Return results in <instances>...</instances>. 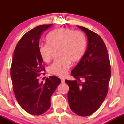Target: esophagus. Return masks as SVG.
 <instances>
[{"instance_id": "1", "label": "esophagus", "mask_w": 124, "mask_h": 124, "mask_svg": "<svg viewBox=\"0 0 124 124\" xmlns=\"http://www.w3.org/2000/svg\"><path fill=\"white\" fill-rule=\"evenodd\" d=\"M61 83H65V79H63V78H61Z\"/></svg>"}]
</instances>
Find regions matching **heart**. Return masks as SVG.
Instances as JSON below:
<instances>
[{
    "label": "heart",
    "instance_id": "heart-1",
    "mask_svg": "<svg viewBox=\"0 0 124 124\" xmlns=\"http://www.w3.org/2000/svg\"><path fill=\"white\" fill-rule=\"evenodd\" d=\"M46 39L47 43L39 44L38 52L42 61L49 62L54 51L58 50L59 58L48 67V72L56 76H65L71 62H79L86 52V38L80 31L66 27L56 28L48 34Z\"/></svg>",
    "mask_w": 124,
    "mask_h": 124
}]
</instances>
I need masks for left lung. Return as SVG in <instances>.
<instances>
[{
  "label": "left lung",
  "mask_w": 124,
  "mask_h": 124,
  "mask_svg": "<svg viewBox=\"0 0 124 124\" xmlns=\"http://www.w3.org/2000/svg\"><path fill=\"white\" fill-rule=\"evenodd\" d=\"M78 27L87 37V48L72 70L71 75L76 80L65 82L69 88L68 100L70 109L78 116H86L96 112L103 103L111 71L108 53L101 37L88 28Z\"/></svg>",
  "instance_id": "left-lung-1"
}]
</instances>
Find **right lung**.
<instances>
[{
	"instance_id": "1",
	"label": "right lung",
	"mask_w": 124,
	"mask_h": 124,
	"mask_svg": "<svg viewBox=\"0 0 124 124\" xmlns=\"http://www.w3.org/2000/svg\"><path fill=\"white\" fill-rule=\"evenodd\" d=\"M52 24L41 25L25 33L14 51L10 75L17 101L26 112L34 116L42 114L51 106V97L61 83L55 76L39 83L41 72L45 70L38 52L39 39L44 31Z\"/></svg>"
}]
</instances>
